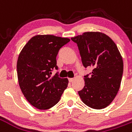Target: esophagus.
I'll return each mask as SVG.
<instances>
[{"label": "esophagus", "mask_w": 132, "mask_h": 132, "mask_svg": "<svg viewBox=\"0 0 132 132\" xmlns=\"http://www.w3.org/2000/svg\"><path fill=\"white\" fill-rule=\"evenodd\" d=\"M69 82H73V78H69Z\"/></svg>", "instance_id": "obj_1"}]
</instances>
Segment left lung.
<instances>
[{
  "label": "left lung",
  "instance_id": "obj_1",
  "mask_svg": "<svg viewBox=\"0 0 132 132\" xmlns=\"http://www.w3.org/2000/svg\"><path fill=\"white\" fill-rule=\"evenodd\" d=\"M77 44L85 68H93L91 76H84L85 86L78 91L83 103L101 110L108 107L119 91L123 60L119 49L108 35L99 32H87L71 38Z\"/></svg>",
  "mask_w": 132,
  "mask_h": 132
}]
</instances>
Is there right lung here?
<instances>
[{
	"instance_id": "add662e5",
	"label": "right lung",
	"mask_w": 132,
	"mask_h": 132,
	"mask_svg": "<svg viewBox=\"0 0 132 132\" xmlns=\"http://www.w3.org/2000/svg\"><path fill=\"white\" fill-rule=\"evenodd\" d=\"M70 41L54 35H36L28 41L20 53L17 73L20 88L25 98L35 108L44 110L59 101L69 80L57 73L56 56L59 49Z\"/></svg>"
}]
</instances>
